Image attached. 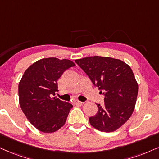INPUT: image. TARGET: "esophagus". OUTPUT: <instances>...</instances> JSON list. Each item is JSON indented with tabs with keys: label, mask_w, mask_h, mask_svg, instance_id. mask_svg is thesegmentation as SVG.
I'll return each instance as SVG.
<instances>
[{
	"label": "esophagus",
	"mask_w": 159,
	"mask_h": 159,
	"mask_svg": "<svg viewBox=\"0 0 159 159\" xmlns=\"http://www.w3.org/2000/svg\"><path fill=\"white\" fill-rule=\"evenodd\" d=\"M74 105H83L84 102H80L79 100H74Z\"/></svg>",
	"instance_id": "34e87169"
}]
</instances>
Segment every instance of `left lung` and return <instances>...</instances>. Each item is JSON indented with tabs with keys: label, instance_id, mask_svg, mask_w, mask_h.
<instances>
[{
	"label": "left lung",
	"instance_id": "1",
	"mask_svg": "<svg viewBox=\"0 0 159 159\" xmlns=\"http://www.w3.org/2000/svg\"><path fill=\"white\" fill-rule=\"evenodd\" d=\"M76 64L105 95L104 106L97 104V114L90 124L102 132H113L121 127L134 112L139 86L130 66L122 60L93 56L76 60Z\"/></svg>",
	"mask_w": 159,
	"mask_h": 159
}]
</instances>
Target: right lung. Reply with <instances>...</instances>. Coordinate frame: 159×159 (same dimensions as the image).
<instances>
[{
    "label": "right lung",
    "mask_w": 159,
    "mask_h": 159,
    "mask_svg": "<svg viewBox=\"0 0 159 159\" xmlns=\"http://www.w3.org/2000/svg\"><path fill=\"white\" fill-rule=\"evenodd\" d=\"M76 65L71 60L48 57L39 60L25 70L18 85L20 106L29 122L50 134L63 126L73 105L55 97L57 80Z\"/></svg>",
    "instance_id": "right-lung-1"
}]
</instances>
